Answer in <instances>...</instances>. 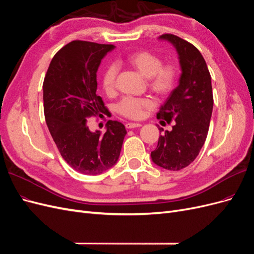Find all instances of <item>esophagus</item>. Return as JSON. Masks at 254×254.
<instances>
[{
  "instance_id": "34e87169",
  "label": "esophagus",
  "mask_w": 254,
  "mask_h": 254,
  "mask_svg": "<svg viewBox=\"0 0 254 254\" xmlns=\"http://www.w3.org/2000/svg\"><path fill=\"white\" fill-rule=\"evenodd\" d=\"M141 127V125H140V124H134V122H128V124H127V125H126V127H127V129H129V128H135V127Z\"/></svg>"
}]
</instances>
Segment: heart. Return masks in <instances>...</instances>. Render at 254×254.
I'll list each match as a JSON object with an SVG mask.
<instances>
[{"label": "heart", "mask_w": 254, "mask_h": 254, "mask_svg": "<svg viewBox=\"0 0 254 254\" xmlns=\"http://www.w3.org/2000/svg\"><path fill=\"white\" fill-rule=\"evenodd\" d=\"M139 72L149 78L150 87L157 95L165 96L173 91L177 84L178 71L173 64L162 65L158 56L140 51L129 54L127 58ZM119 67L116 63L109 64L102 73V86L106 93H112L115 88ZM154 102L150 98L125 97L118 105L117 111L122 116L130 119H139L143 115V110L152 108Z\"/></svg>", "instance_id": "1"}]
</instances>
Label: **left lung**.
<instances>
[{
	"label": "left lung",
	"instance_id": "obj_1",
	"mask_svg": "<svg viewBox=\"0 0 254 254\" xmlns=\"http://www.w3.org/2000/svg\"><path fill=\"white\" fill-rule=\"evenodd\" d=\"M159 40L174 46L182 73L178 85L157 113L158 119L168 124L175 121L174 126L159 136L151 158L160 168L179 171L194 161L206 141L213 110L211 76L206 61L194 45L171 34L160 36Z\"/></svg>",
	"mask_w": 254,
	"mask_h": 254
}]
</instances>
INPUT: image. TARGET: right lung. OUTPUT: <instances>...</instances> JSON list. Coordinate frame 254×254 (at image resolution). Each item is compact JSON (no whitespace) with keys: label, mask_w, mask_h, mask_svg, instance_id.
Here are the masks:
<instances>
[{"label":"right lung","mask_w":254,"mask_h":254,"mask_svg":"<svg viewBox=\"0 0 254 254\" xmlns=\"http://www.w3.org/2000/svg\"><path fill=\"white\" fill-rule=\"evenodd\" d=\"M115 46L72 41L55 55L43 82L44 114L61 156L79 173L98 175L115 166L127 135L125 126L109 120L106 132H91L87 118L104 103L97 92V71Z\"/></svg>","instance_id":"1"}]
</instances>
